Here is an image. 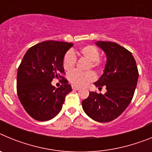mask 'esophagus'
<instances>
[{"label":"esophagus","mask_w":152,"mask_h":152,"mask_svg":"<svg viewBox=\"0 0 152 152\" xmlns=\"http://www.w3.org/2000/svg\"><path fill=\"white\" fill-rule=\"evenodd\" d=\"M72 90H74V91H78L79 89H80V88H78V87H76V86H72Z\"/></svg>","instance_id":"obj_1"}]
</instances>
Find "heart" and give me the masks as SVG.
<instances>
[{"label":"heart","mask_w":152,"mask_h":152,"mask_svg":"<svg viewBox=\"0 0 152 152\" xmlns=\"http://www.w3.org/2000/svg\"><path fill=\"white\" fill-rule=\"evenodd\" d=\"M78 53L81 57L89 61L88 69L94 68L96 72H100L105 65L106 61L100 57V51L94 45H84L79 49ZM76 61H77L76 56L74 54V52H72V51H68V52H66L62 61V66L64 70L67 72L72 71L75 68ZM68 79L69 82L73 85L81 87L94 80L95 75L91 71L84 73L77 71H73L68 75Z\"/></svg>","instance_id":"obj_1"}]
</instances>
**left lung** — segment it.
<instances>
[{
    "instance_id": "8db88e82",
    "label": "left lung",
    "mask_w": 152,
    "mask_h": 152,
    "mask_svg": "<svg viewBox=\"0 0 152 152\" xmlns=\"http://www.w3.org/2000/svg\"><path fill=\"white\" fill-rule=\"evenodd\" d=\"M96 44L106 52L107 61L104 72L94 84L100 89L105 86L107 92H90L82 107L94 120L107 123L119 117L132 101L139 71L132 54L124 47L113 42L98 41Z\"/></svg>"
}]
</instances>
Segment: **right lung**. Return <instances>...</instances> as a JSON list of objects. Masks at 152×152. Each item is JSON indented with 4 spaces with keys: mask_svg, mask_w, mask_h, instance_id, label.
<instances>
[{
    "mask_svg": "<svg viewBox=\"0 0 152 152\" xmlns=\"http://www.w3.org/2000/svg\"><path fill=\"white\" fill-rule=\"evenodd\" d=\"M72 45L66 42L45 41L29 48L23 58L17 71V95L26 112L36 120L48 121L54 118L72 91L62 76V61ZM55 78H62L60 88L51 85Z\"/></svg>",
    "mask_w": 152,
    "mask_h": 152,
    "instance_id": "add662e5",
    "label": "right lung"
}]
</instances>
